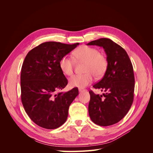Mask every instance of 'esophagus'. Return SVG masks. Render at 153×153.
I'll return each mask as SVG.
<instances>
[{
  "label": "esophagus",
  "instance_id": "obj_1",
  "mask_svg": "<svg viewBox=\"0 0 153 153\" xmlns=\"http://www.w3.org/2000/svg\"><path fill=\"white\" fill-rule=\"evenodd\" d=\"M78 91H79L80 92H82L85 91V90L84 89H82V88H79V89H78Z\"/></svg>",
  "mask_w": 153,
  "mask_h": 153
}]
</instances>
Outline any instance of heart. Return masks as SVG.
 <instances>
[{"label": "heart", "instance_id": "b5f03b06", "mask_svg": "<svg viewBox=\"0 0 153 153\" xmlns=\"http://www.w3.org/2000/svg\"><path fill=\"white\" fill-rule=\"evenodd\" d=\"M73 55L76 61L85 62V73L73 75L69 78L70 87L84 88L93 81L94 75L96 78H101L105 75L108 68V60L97 48L84 45L74 51ZM59 68L65 75H71L73 73V60L68 56H63L59 61Z\"/></svg>", "mask_w": 153, "mask_h": 153}]
</instances>
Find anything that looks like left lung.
Segmentation results:
<instances>
[{
    "instance_id": "obj_1",
    "label": "left lung",
    "mask_w": 153,
    "mask_h": 153,
    "mask_svg": "<svg viewBox=\"0 0 153 153\" xmlns=\"http://www.w3.org/2000/svg\"><path fill=\"white\" fill-rule=\"evenodd\" d=\"M87 45L103 47L108 60L103 77L93 85L104 93L100 95L89 91V116L96 124L110 126L121 121L133 103L135 89L133 66L125 50L110 39L100 38Z\"/></svg>"
}]
</instances>
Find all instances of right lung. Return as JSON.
Listing matches in <instances>:
<instances>
[{
	"label": "right lung",
	"mask_w": 153,
	"mask_h": 153,
	"mask_svg": "<svg viewBox=\"0 0 153 153\" xmlns=\"http://www.w3.org/2000/svg\"><path fill=\"white\" fill-rule=\"evenodd\" d=\"M78 45L48 41L26 55L20 75L21 100L27 115L40 127L56 129L66 121L69 105L78 96V89L59 92L68 84L59 61Z\"/></svg>",
	"instance_id": "1"
}]
</instances>
